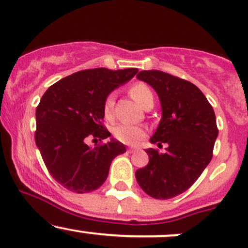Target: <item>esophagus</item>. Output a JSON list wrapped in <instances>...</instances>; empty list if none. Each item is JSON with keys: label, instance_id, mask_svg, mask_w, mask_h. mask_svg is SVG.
I'll list each match as a JSON object with an SVG mask.
<instances>
[{"label": "esophagus", "instance_id": "obj_1", "mask_svg": "<svg viewBox=\"0 0 248 248\" xmlns=\"http://www.w3.org/2000/svg\"><path fill=\"white\" fill-rule=\"evenodd\" d=\"M129 153H133V152H137V148H128Z\"/></svg>", "mask_w": 248, "mask_h": 248}]
</instances>
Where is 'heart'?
I'll list each match as a JSON object with an SVG mask.
<instances>
[{
	"mask_svg": "<svg viewBox=\"0 0 248 248\" xmlns=\"http://www.w3.org/2000/svg\"><path fill=\"white\" fill-rule=\"evenodd\" d=\"M129 93L133 99L141 107L146 108L147 106L153 105L154 95L152 89L143 82H135L130 87ZM114 94H108L103 101V116L106 120H113L114 118ZM114 137L126 145H137L147 135V130L143 126L129 124H116L113 128Z\"/></svg>",
	"mask_w": 248,
	"mask_h": 248,
	"instance_id": "obj_1",
	"label": "heart"
}]
</instances>
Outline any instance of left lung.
Here are the masks:
<instances>
[{
	"instance_id": "obj_1",
	"label": "left lung",
	"mask_w": 248,
	"mask_h": 248,
	"mask_svg": "<svg viewBox=\"0 0 248 248\" xmlns=\"http://www.w3.org/2000/svg\"><path fill=\"white\" fill-rule=\"evenodd\" d=\"M154 88L161 102L162 118L152 143H167L166 153L146 149L148 165L135 172L138 184L154 199H170L198 180L213 156L217 137L216 114L195 84L160 70L137 75Z\"/></svg>"
}]
</instances>
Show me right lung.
Returning <instances> with one entry per match:
<instances>
[{
    "label": "right lung",
    "instance_id": "add662e5",
    "mask_svg": "<svg viewBox=\"0 0 248 248\" xmlns=\"http://www.w3.org/2000/svg\"><path fill=\"white\" fill-rule=\"evenodd\" d=\"M138 68H94L61 78L43 94L36 108L35 142L50 175L75 193L97 189L106 181L111 161L126 152L120 141L86 143L110 137L102 124L106 96L127 82Z\"/></svg>",
    "mask_w": 248,
    "mask_h": 248
}]
</instances>
